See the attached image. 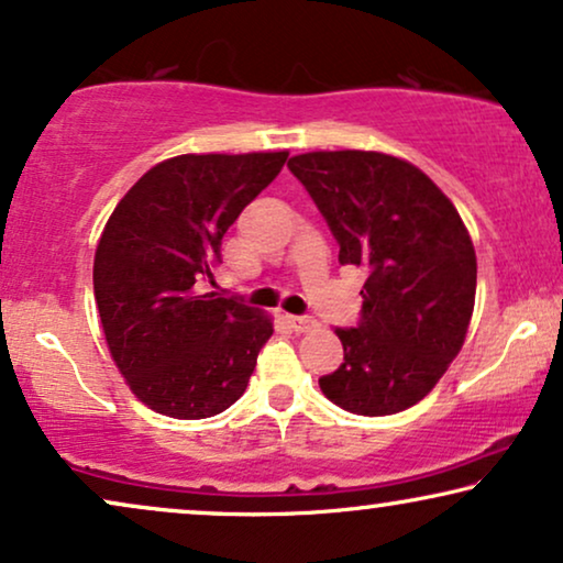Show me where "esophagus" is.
<instances>
[{"label":"esophagus","mask_w":563,"mask_h":563,"mask_svg":"<svg viewBox=\"0 0 563 563\" xmlns=\"http://www.w3.org/2000/svg\"><path fill=\"white\" fill-rule=\"evenodd\" d=\"M289 325L295 328L297 333H305V331H312L318 323H316V318H310V316H289Z\"/></svg>","instance_id":"34e87169"}]
</instances>
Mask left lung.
<instances>
[{"instance_id":"1","label":"left lung","mask_w":563,"mask_h":563,"mask_svg":"<svg viewBox=\"0 0 563 563\" xmlns=\"http://www.w3.org/2000/svg\"><path fill=\"white\" fill-rule=\"evenodd\" d=\"M287 167L339 243L364 266L362 312L335 328L341 367L318 379L335 406L388 416L419 404L463 346L476 302V251L452 201L419 167L383 152H308Z\"/></svg>"}]
</instances>
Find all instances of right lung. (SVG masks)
I'll return each instance as SVG.
<instances>
[{"label":"right lung","instance_id":"right-lung-1","mask_svg":"<svg viewBox=\"0 0 563 563\" xmlns=\"http://www.w3.org/2000/svg\"><path fill=\"white\" fill-rule=\"evenodd\" d=\"M284 163L287 152L165 159L108 219L95 302L115 367L152 411L209 419L245 393L272 320L201 284H214L224 232Z\"/></svg>","mask_w":563,"mask_h":563}]
</instances>
